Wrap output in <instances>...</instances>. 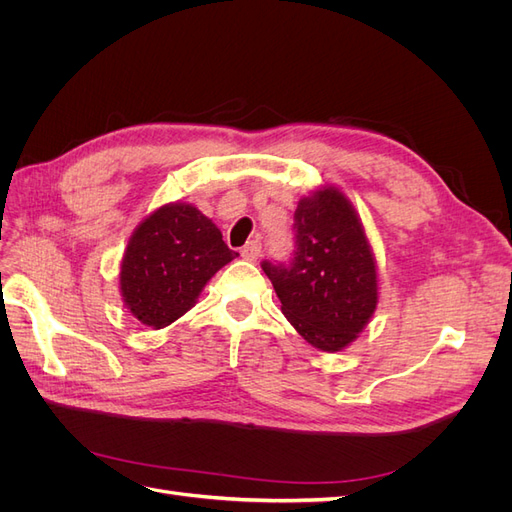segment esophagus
I'll return each instance as SVG.
<instances>
[{
	"label": "esophagus",
	"instance_id": "34e87169",
	"mask_svg": "<svg viewBox=\"0 0 512 512\" xmlns=\"http://www.w3.org/2000/svg\"><path fill=\"white\" fill-rule=\"evenodd\" d=\"M241 256H243L245 260H250V262L258 260V256H260V243H258V241L245 243V245L241 247Z\"/></svg>",
	"mask_w": 512,
	"mask_h": 512
}]
</instances>
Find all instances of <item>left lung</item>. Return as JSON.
<instances>
[{
  "label": "left lung",
  "mask_w": 512,
  "mask_h": 512,
  "mask_svg": "<svg viewBox=\"0 0 512 512\" xmlns=\"http://www.w3.org/2000/svg\"><path fill=\"white\" fill-rule=\"evenodd\" d=\"M297 252L288 265L262 262L282 314L322 352L350 346L378 305L376 256L346 194L324 185L294 211Z\"/></svg>",
  "instance_id": "obj_1"
}]
</instances>
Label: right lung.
<instances>
[{
	"label": "right lung",
	"instance_id": "1",
	"mask_svg": "<svg viewBox=\"0 0 512 512\" xmlns=\"http://www.w3.org/2000/svg\"><path fill=\"white\" fill-rule=\"evenodd\" d=\"M235 256L220 228L194 205H162L128 241L119 271L123 305L145 327L164 329L194 307L205 284Z\"/></svg>",
	"mask_w": 512,
	"mask_h": 512
}]
</instances>
